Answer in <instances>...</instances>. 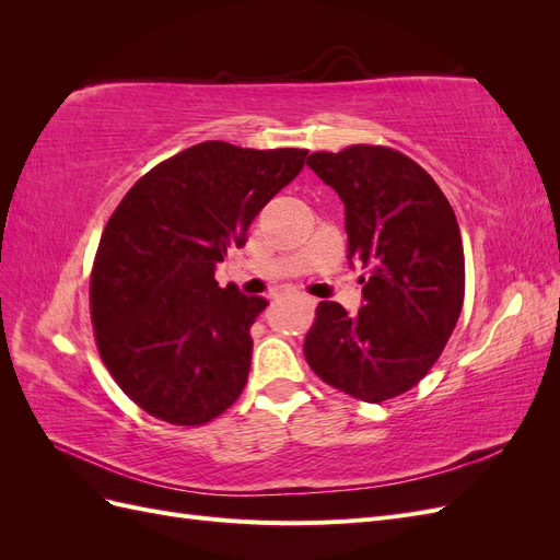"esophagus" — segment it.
I'll list each match as a JSON object with an SVG mask.
<instances>
[{
    "label": "esophagus",
    "instance_id": "obj_1",
    "mask_svg": "<svg viewBox=\"0 0 560 560\" xmlns=\"http://www.w3.org/2000/svg\"><path fill=\"white\" fill-rule=\"evenodd\" d=\"M303 303H308V306H315V299H311V296H303Z\"/></svg>",
    "mask_w": 560,
    "mask_h": 560
}]
</instances>
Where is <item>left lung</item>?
<instances>
[{
	"mask_svg": "<svg viewBox=\"0 0 560 560\" xmlns=\"http://www.w3.org/2000/svg\"><path fill=\"white\" fill-rule=\"evenodd\" d=\"M308 167L346 206L348 259L364 306L322 301L303 354L327 385L369 404L404 395L446 348L465 301V252L448 198L401 151H315Z\"/></svg>",
	"mask_w": 560,
	"mask_h": 560,
	"instance_id": "8db88e82",
	"label": "left lung"
}]
</instances>
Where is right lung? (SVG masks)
<instances>
[{"instance_id":"right-lung-1","label":"right lung","mask_w":560,"mask_h":560,"mask_svg":"<svg viewBox=\"0 0 560 560\" xmlns=\"http://www.w3.org/2000/svg\"><path fill=\"white\" fill-rule=\"evenodd\" d=\"M306 154L200 142L151 167L109 217L91 270L95 343L149 416L206 425L241 397L266 301L222 290L214 266Z\"/></svg>"}]
</instances>
